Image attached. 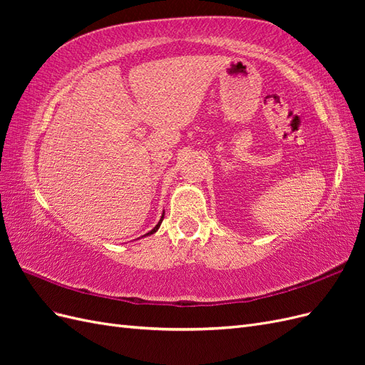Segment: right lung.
<instances>
[{"instance_id": "obj_1", "label": "right lung", "mask_w": 365, "mask_h": 365, "mask_svg": "<svg viewBox=\"0 0 365 365\" xmlns=\"http://www.w3.org/2000/svg\"><path fill=\"white\" fill-rule=\"evenodd\" d=\"M163 217H164V216H161V219H160V222H158V224H157L155 227H153V230H150V231H149V233H148V235H145V236H150V235H153V233H155V231H157V230L160 228V225H161V222H163Z\"/></svg>"}]
</instances>
